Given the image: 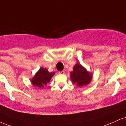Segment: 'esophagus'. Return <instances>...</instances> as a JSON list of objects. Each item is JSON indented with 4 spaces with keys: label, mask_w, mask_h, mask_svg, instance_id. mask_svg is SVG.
<instances>
[{
    "label": "esophagus",
    "mask_w": 126,
    "mask_h": 126,
    "mask_svg": "<svg viewBox=\"0 0 126 126\" xmlns=\"http://www.w3.org/2000/svg\"><path fill=\"white\" fill-rule=\"evenodd\" d=\"M59 74H65V71H61L59 72Z\"/></svg>",
    "instance_id": "1"
}]
</instances>
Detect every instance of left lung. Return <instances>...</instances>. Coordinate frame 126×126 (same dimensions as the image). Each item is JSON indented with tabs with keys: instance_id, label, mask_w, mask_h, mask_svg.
I'll list each match as a JSON object with an SVG mask.
<instances>
[{
	"instance_id": "left-lung-1",
	"label": "left lung",
	"mask_w": 126,
	"mask_h": 126,
	"mask_svg": "<svg viewBox=\"0 0 126 126\" xmlns=\"http://www.w3.org/2000/svg\"><path fill=\"white\" fill-rule=\"evenodd\" d=\"M92 76L80 63H76L73 68V71L71 73V79L73 83L78 86H83L88 84L91 81Z\"/></svg>"
}]
</instances>
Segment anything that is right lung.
Listing matches in <instances>:
<instances>
[{"mask_svg": "<svg viewBox=\"0 0 126 126\" xmlns=\"http://www.w3.org/2000/svg\"><path fill=\"white\" fill-rule=\"evenodd\" d=\"M55 73H49L46 68H41L32 79V84L39 87H44L51 79Z\"/></svg>", "mask_w": 126, "mask_h": 126, "instance_id": "add662e5", "label": "right lung"}]
</instances>
